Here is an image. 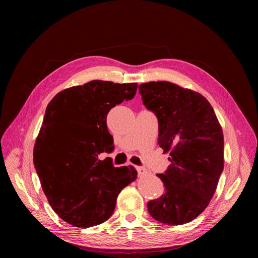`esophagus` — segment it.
Instances as JSON below:
<instances>
[{
	"label": "esophagus",
	"instance_id": "obj_1",
	"mask_svg": "<svg viewBox=\"0 0 258 258\" xmlns=\"http://www.w3.org/2000/svg\"><path fill=\"white\" fill-rule=\"evenodd\" d=\"M137 170H138L139 176H144V175L149 173V171L147 170L145 167H141V166H138V167H137Z\"/></svg>",
	"mask_w": 258,
	"mask_h": 258
}]
</instances>
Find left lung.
Here are the masks:
<instances>
[{
    "label": "left lung",
    "mask_w": 258,
    "mask_h": 258,
    "mask_svg": "<svg viewBox=\"0 0 258 258\" xmlns=\"http://www.w3.org/2000/svg\"><path fill=\"white\" fill-rule=\"evenodd\" d=\"M144 105L158 118V144L169 152L165 173L157 174L165 193L147 204L153 218L178 226L201 214L224 169V134L201 94L169 82L140 85Z\"/></svg>",
    "instance_id": "obj_1"
}]
</instances>
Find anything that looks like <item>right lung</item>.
<instances>
[{
  "instance_id": "1",
  "label": "right lung",
  "mask_w": 258,
  "mask_h": 258,
  "mask_svg": "<svg viewBox=\"0 0 258 258\" xmlns=\"http://www.w3.org/2000/svg\"><path fill=\"white\" fill-rule=\"evenodd\" d=\"M138 84L92 81L65 89L49 103L33 148L43 191L58 216L78 227L100 225L112 215L121 190L137 178L134 166L114 167L106 117L132 100Z\"/></svg>"
}]
</instances>
